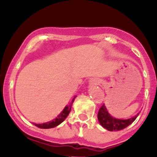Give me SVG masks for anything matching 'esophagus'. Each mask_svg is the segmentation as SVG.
<instances>
[{"instance_id": "obj_1", "label": "esophagus", "mask_w": 157, "mask_h": 157, "mask_svg": "<svg viewBox=\"0 0 157 157\" xmlns=\"http://www.w3.org/2000/svg\"><path fill=\"white\" fill-rule=\"evenodd\" d=\"M100 82V80H97V79H92L91 80H90V84L91 85H99Z\"/></svg>"}]
</instances>
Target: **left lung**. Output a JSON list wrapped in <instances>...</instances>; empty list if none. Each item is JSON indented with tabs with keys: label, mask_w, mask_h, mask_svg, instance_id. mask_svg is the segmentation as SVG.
<instances>
[{
	"label": "left lung",
	"mask_w": 157,
	"mask_h": 157,
	"mask_svg": "<svg viewBox=\"0 0 157 157\" xmlns=\"http://www.w3.org/2000/svg\"><path fill=\"white\" fill-rule=\"evenodd\" d=\"M137 116L136 115L134 117L128 119V120H120V119L114 118L111 115L109 114L107 109H106L105 106L103 104L100 107V109H99L97 118H98L99 122L101 124L102 127L105 128L108 131H120L125 128L126 127L130 125L136 120Z\"/></svg>",
	"instance_id": "left-lung-1"
}]
</instances>
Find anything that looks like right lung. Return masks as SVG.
<instances>
[{
  "label": "right lung",
  "mask_w": 157,
  "mask_h": 157,
  "mask_svg": "<svg viewBox=\"0 0 157 157\" xmlns=\"http://www.w3.org/2000/svg\"><path fill=\"white\" fill-rule=\"evenodd\" d=\"M75 98L73 99L72 101L70 102L68 105H66V107H65L63 111L62 112H61L55 119H54V120H52L49 122H45V123H42V124L33 123V124L35 126H37V127L40 128H52L56 127L57 125H60L61 122L64 121L65 119L67 117L68 113H70V111H71V105H72L74 100H75Z\"/></svg>",
  "instance_id": "obj_1"
}]
</instances>
